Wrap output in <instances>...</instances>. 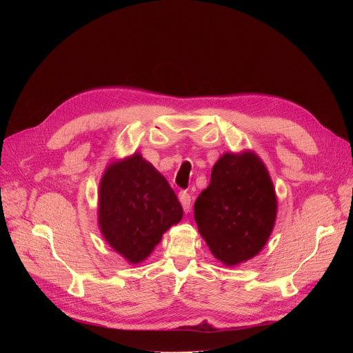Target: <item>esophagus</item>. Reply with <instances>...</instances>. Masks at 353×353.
I'll return each mask as SVG.
<instances>
[{
    "mask_svg": "<svg viewBox=\"0 0 353 353\" xmlns=\"http://www.w3.org/2000/svg\"><path fill=\"white\" fill-rule=\"evenodd\" d=\"M179 200H180V203H181L184 213H189V212H190V201H192L190 194L186 193V192H180V193H179Z\"/></svg>",
    "mask_w": 353,
    "mask_h": 353,
    "instance_id": "1",
    "label": "esophagus"
}]
</instances>
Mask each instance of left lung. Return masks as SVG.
<instances>
[{
    "label": "left lung",
    "mask_w": 353,
    "mask_h": 353,
    "mask_svg": "<svg viewBox=\"0 0 353 353\" xmlns=\"http://www.w3.org/2000/svg\"><path fill=\"white\" fill-rule=\"evenodd\" d=\"M277 197L268 167L253 150L221 154L194 203V220L212 254L228 268L262 252L273 232Z\"/></svg>",
    "instance_id": "8db88e82"
}]
</instances>
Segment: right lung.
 Instances as JSON below:
<instances>
[{
    "label": "right lung",
    "mask_w": 353,
    "mask_h": 353,
    "mask_svg": "<svg viewBox=\"0 0 353 353\" xmlns=\"http://www.w3.org/2000/svg\"><path fill=\"white\" fill-rule=\"evenodd\" d=\"M181 217L170 184L141 153L107 164L99 184L97 223L108 246L130 265L145 261Z\"/></svg>",
    "instance_id": "1"
}]
</instances>
